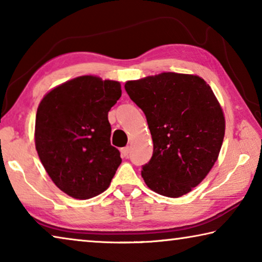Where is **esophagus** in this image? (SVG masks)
Here are the masks:
<instances>
[{
	"mask_svg": "<svg viewBox=\"0 0 262 262\" xmlns=\"http://www.w3.org/2000/svg\"><path fill=\"white\" fill-rule=\"evenodd\" d=\"M130 152V147H125L121 149V155L123 157H128V155Z\"/></svg>",
	"mask_w": 262,
	"mask_h": 262,
	"instance_id": "obj_1",
	"label": "esophagus"
}]
</instances>
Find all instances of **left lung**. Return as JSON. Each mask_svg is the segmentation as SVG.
Segmentation results:
<instances>
[{
	"label": "left lung",
	"mask_w": 262,
	"mask_h": 262,
	"mask_svg": "<svg viewBox=\"0 0 262 262\" xmlns=\"http://www.w3.org/2000/svg\"><path fill=\"white\" fill-rule=\"evenodd\" d=\"M125 89L154 142L141 171L145 185L167 198L189 193L214 166L224 139V113L209 84L198 75L162 73L127 81Z\"/></svg>",
	"instance_id": "obj_1"
}]
</instances>
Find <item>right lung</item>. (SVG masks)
<instances>
[{"mask_svg": "<svg viewBox=\"0 0 262 262\" xmlns=\"http://www.w3.org/2000/svg\"><path fill=\"white\" fill-rule=\"evenodd\" d=\"M121 97V84L85 75L52 89L35 117L38 156L53 183L78 200L108 188L121 164L111 145L108 111Z\"/></svg>", "mask_w": 262, "mask_h": 262, "instance_id": "1", "label": "right lung"}]
</instances>
